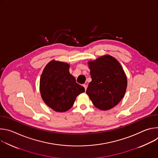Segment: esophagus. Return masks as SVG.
<instances>
[{
    "label": "esophagus",
    "mask_w": 158,
    "mask_h": 158,
    "mask_svg": "<svg viewBox=\"0 0 158 158\" xmlns=\"http://www.w3.org/2000/svg\"><path fill=\"white\" fill-rule=\"evenodd\" d=\"M83 86H84V87L85 90V91H86V89H87V85L86 84H83Z\"/></svg>",
    "instance_id": "esophagus-1"
}]
</instances>
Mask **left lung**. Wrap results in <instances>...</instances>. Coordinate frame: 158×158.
<instances>
[{
  "instance_id": "left-lung-1",
  "label": "left lung",
  "mask_w": 158,
  "mask_h": 158,
  "mask_svg": "<svg viewBox=\"0 0 158 158\" xmlns=\"http://www.w3.org/2000/svg\"><path fill=\"white\" fill-rule=\"evenodd\" d=\"M92 81L86 94L100 110L115 107L123 98L127 85L126 75L119 61L110 55L87 62Z\"/></svg>"
}]
</instances>
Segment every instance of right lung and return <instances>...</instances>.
<instances>
[{
    "label": "right lung",
    "mask_w": 158,
    "mask_h": 158,
    "mask_svg": "<svg viewBox=\"0 0 158 158\" xmlns=\"http://www.w3.org/2000/svg\"><path fill=\"white\" fill-rule=\"evenodd\" d=\"M69 64L52 60L44 67L40 79V93L42 100L56 112L70 109L78 95L84 93V87L77 84L69 73Z\"/></svg>",
    "instance_id": "add662e5"
}]
</instances>
